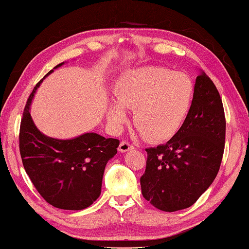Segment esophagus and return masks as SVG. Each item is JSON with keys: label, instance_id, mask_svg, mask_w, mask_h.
<instances>
[{"label": "esophagus", "instance_id": "1", "mask_svg": "<svg viewBox=\"0 0 249 249\" xmlns=\"http://www.w3.org/2000/svg\"><path fill=\"white\" fill-rule=\"evenodd\" d=\"M133 149H134V147H133V145L130 142H125V141L121 142L120 144H119V147H118V151L121 153H124V152H126V151H130V150H133Z\"/></svg>", "mask_w": 249, "mask_h": 249}]
</instances>
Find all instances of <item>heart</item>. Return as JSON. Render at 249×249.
<instances>
[{"label": "heart", "mask_w": 249, "mask_h": 249, "mask_svg": "<svg viewBox=\"0 0 249 249\" xmlns=\"http://www.w3.org/2000/svg\"><path fill=\"white\" fill-rule=\"evenodd\" d=\"M195 84L184 72L162 66L129 71L117 81L118 104L108 108V119L119 128L126 119L124 107L134 108L133 124L145 141L162 142L178 134L190 112Z\"/></svg>", "instance_id": "obj_1"}]
</instances>
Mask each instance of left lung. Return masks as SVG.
Listing matches in <instances>:
<instances>
[{
  "mask_svg": "<svg viewBox=\"0 0 249 249\" xmlns=\"http://www.w3.org/2000/svg\"><path fill=\"white\" fill-rule=\"evenodd\" d=\"M195 89L190 112L178 134L165 144L145 149L142 193L162 211L190 207L220 170L226 132L221 96L205 72L196 77Z\"/></svg>",
  "mask_w": 249,
  "mask_h": 249,
  "instance_id": "8db88e82",
  "label": "left lung"
}]
</instances>
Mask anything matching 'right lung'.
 <instances>
[{"mask_svg":"<svg viewBox=\"0 0 249 249\" xmlns=\"http://www.w3.org/2000/svg\"><path fill=\"white\" fill-rule=\"evenodd\" d=\"M43 79L30 94L21 120L19 147L23 166L48 204L59 209L82 210L99 197L106 165L117 153L119 141L96 133L66 141L42 134L30 116L29 107Z\"/></svg>","mask_w":249,"mask_h":249,"instance_id":"1","label":"right lung"}]
</instances>
